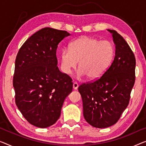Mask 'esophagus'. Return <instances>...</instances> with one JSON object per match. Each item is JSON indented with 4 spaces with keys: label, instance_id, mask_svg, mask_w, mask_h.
Listing matches in <instances>:
<instances>
[{
    "label": "esophagus",
    "instance_id": "esophagus-1",
    "mask_svg": "<svg viewBox=\"0 0 146 146\" xmlns=\"http://www.w3.org/2000/svg\"><path fill=\"white\" fill-rule=\"evenodd\" d=\"M73 87L74 90H77V89L78 88V87H79V84H78V83H77V82H74V83H73Z\"/></svg>",
    "mask_w": 146,
    "mask_h": 146
}]
</instances>
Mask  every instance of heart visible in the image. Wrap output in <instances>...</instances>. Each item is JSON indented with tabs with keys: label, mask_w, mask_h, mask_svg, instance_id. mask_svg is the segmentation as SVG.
I'll use <instances>...</instances> for the list:
<instances>
[{
	"label": "heart",
	"mask_w": 146,
	"mask_h": 146,
	"mask_svg": "<svg viewBox=\"0 0 146 146\" xmlns=\"http://www.w3.org/2000/svg\"><path fill=\"white\" fill-rule=\"evenodd\" d=\"M114 54L112 43L84 36L73 41L69 49L62 50L61 65L64 73L70 74L79 62L78 76L81 77L86 75L89 79L94 80L106 72Z\"/></svg>",
	"instance_id": "b5f03b06"
}]
</instances>
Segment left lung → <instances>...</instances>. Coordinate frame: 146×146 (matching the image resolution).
Segmentation results:
<instances>
[{"mask_svg": "<svg viewBox=\"0 0 146 146\" xmlns=\"http://www.w3.org/2000/svg\"><path fill=\"white\" fill-rule=\"evenodd\" d=\"M112 33L115 56L112 64L99 79L82 83L78 88L87 123L103 129L113 125L129 105L135 82L136 58L129 45L120 34Z\"/></svg>", "mask_w": 146, "mask_h": 146, "instance_id": "obj_1", "label": "left lung"}]
</instances>
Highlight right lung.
Returning <instances> with one entry per match:
<instances>
[{"label":"right lung","mask_w":146,"mask_h":146,"mask_svg":"<svg viewBox=\"0 0 146 146\" xmlns=\"http://www.w3.org/2000/svg\"><path fill=\"white\" fill-rule=\"evenodd\" d=\"M69 35L66 31L43 28L30 36L17 54L15 101L24 118L36 127L54 125L72 92V79L59 70L56 57L58 44Z\"/></svg>","instance_id":"add662e5"}]
</instances>
